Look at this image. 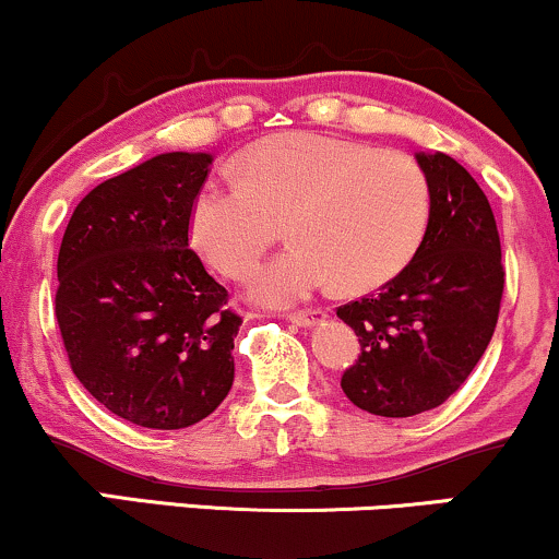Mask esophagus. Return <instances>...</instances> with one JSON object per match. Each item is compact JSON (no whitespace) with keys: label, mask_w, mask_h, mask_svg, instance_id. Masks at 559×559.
<instances>
[{"label":"esophagus","mask_w":559,"mask_h":559,"mask_svg":"<svg viewBox=\"0 0 559 559\" xmlns=\"http://www.w3.org/2000/svg\"><path fill=\"white\" fill-rule=\"evenodd\" d=\"M322 318H325V312H322V309H301V312L286 314V320H292L294 325H299V328L314 325V322H320Z\"/></svg>","instance_id":"obj_1"}]
</instances>
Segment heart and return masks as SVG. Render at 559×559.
<instances>
[{"label":"heart","instance_id":"b5f03b06","mask_svg":"<svg viewBox=\"0 0 559 559\" xmlns=\"http://www.w3.org/2000/svg\"><path fill=\"white\" fill-rule=\"evenodd\" d=\"M234 185H205L190 205L192 247L226 278H247L281 237L294 245L254 275L252 297L294 305L338 281L369 292L419 250L432 187L419 160L314 132L260 140L234 164Z\"/></svg>","mask_w":559,"mask_h":559}]
</instances>
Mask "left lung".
I'll list each match as a JSON object with an SVG mask.
<instances>
[{
    "mask_svg": "<svg viewBox=\"0 0 559 559\" xmlns=\"http://www.w3.org/2000/svg\"><path fill=\"white\" fill-rule=\"evenodd\" d=\"M432 213L408 265L372 297L338 307L361 354L341 378L374 416H416L445 403L492 341L506 267L487 194L455 158L416 153Z\"/></svg>",
    "mask_w": 559,
    "mask_h": 559,
    "instance_id": "obj_1",
    "label": "left lung"
}]
</instances>
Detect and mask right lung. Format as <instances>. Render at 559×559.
I'll use <instances>...</instances> for the list:
<instances>
[{"label": "right lung", "instance_id": "1", "mask_svg": "<svg viewBox=\"0 0 559 559\" xmlns=\"http://www.w3.org/2000/svg\"><path fill=\"white\" fill-rule=\"evenodd\" d=\"M207 153H160L80 200L57 260L67 359L87 393L147 429L198 425L234 382L241 318L190 250Z\"/></svg>", "mask_w": 559, "mask_h": 559}]
</instances>
